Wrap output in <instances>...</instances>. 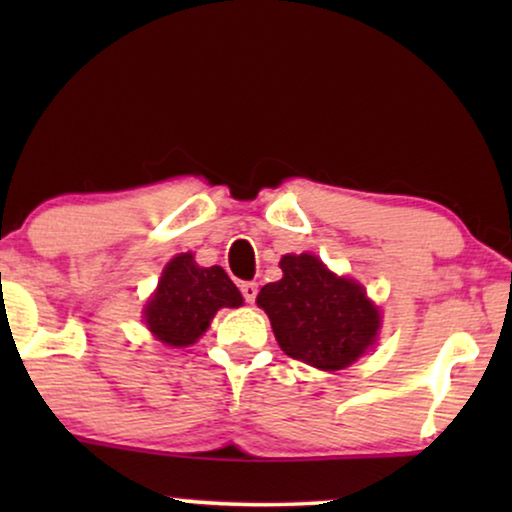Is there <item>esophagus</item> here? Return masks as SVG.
Here are the masks:
<instances>
[{"mask_svg": "<svg viewBox=\"0 0 512 512\" xmlns=\"http://www.w3.org/2000/svg\"><path fill=\"white\" fill-rule=\"evenodd\" d=\"M240 291H242V296H244V300H247V303H254L256 296H258V284L256 282H242Z\"/></svg>", "mask_w": 512, "mask_h": 512, "instance_id": "34e87169", "label": "esophagus"}]
</instances>
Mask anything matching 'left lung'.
<instances>
[{
  "mask_svg": "<svg viewBox=\"0 0 512 512\" xmlns=\"http://www.w3.org/2000/svg\"><path fill=\"white\" fill-rule=\"evenodd\" d=\"M279 268L284 277L265 284L256 303L284 354L319 370H342L375 345L382 317L359 282L338 277L312 254H286Z\"/></svg>",
  "mask_w": 512,
  "mask_h": 512,
  "instance_id": "left-lung-1",
  "label": "left lung"
}]
</instances>
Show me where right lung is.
Listing matches in <instances>:
<instances>
[{
    "label": "right lung",
    "mask_w": 512,
    "mask_h": 512,
    "mask_svg": "<svg viewBox=\"0 0 512 512\" xmlns=\"http://www.w3.org/2000/svg\"><path fill=\"white\" fill-rule=\"evenodd\" d=\"M242 293L219 265L200 268L193 254L165 265L158 289L144 307L149 331L167 347H188L209 328L221 307H240Z\"/></svg>",
    "instance_id": "add662e5"
}]
</instances>
